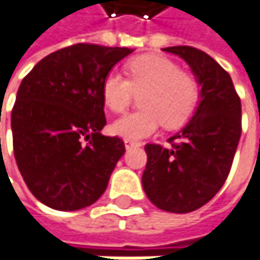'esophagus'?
I'll return each mask as SVG.
<instances>
[{
	"label": "esophagus",
	"mask_w": 260,
	"mask_h": 260,
	"mask_svg": "<svg viewBox=\"0 0 260 260\" xmlns=\"http://www.w3.org/2000/svg\"><path fill=\"white\" fill-rule=\"evenodd\" d=\"M124 144H125V148H127V150L135 148V147H139V145H141L139 142H136V141H130V139H125V141H124Z\"/></svg>",
	"instance_id": "esophagus-1"
}]
</instances>
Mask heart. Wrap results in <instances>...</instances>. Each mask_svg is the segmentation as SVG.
I'll list each match as a JSON object with an SVG mask.
<instances>
[{"instance_id":"heart-1","label":"heart","mask_w":260,"mask_h":260,"mask_svg":"<svg viewBox=\"0 0 260 260\" xmlns=\"http://www.w3.org/2000/svg\"><path fill=\"white\" fill-rule=\"evenodd\" d=\"M127 78L109 72L101 86L103 101L113 113H122L135 93H140L142 109L132 112L110 125V132L122 139L139 141L153 135L160 122L165 128L185 125L195 113L201 87L192 74L159 54H141L125 63Z\"/></svg>"}]
</instances>
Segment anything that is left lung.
Returning a JSON list of instances; mask_svg holds the SVG:
<instances>
[{
  "label": "left lung",
  "instance_id": "8db88e82",
  "mask_svg": "<svg viewBox=\"0 0 260 260\" xmlns=\"http://www.w3.org/2000/svg\"><path fill=\"white\" fill-rule=\"evenodd\" d=\"M191 66L201 86L192 119L168 139L170 147L147 144L142 186L162 210L188 213L222 188L241 138V100L233 81L209 54L194 47H168Z\"/></svg>",
  "mask_w": 260,
  "mask_h": 260
}]
</instances>
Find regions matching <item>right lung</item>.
Here are the masks:
<instances>
[{
  "mask_svg": "<svg viewBox=\"0 0 260 260\" xmlns=\"http://www.w3.org/2000/svg\"><path fill=\"white\" fill-rule=\"evenodd\" d=\"M133 50L75 44L44 57L22 80L12 109L19 173L41 203L78 210L104 194L125 153L106 125L103 80Z\"/></svg>",
  "mask_w": 260,
  "mask_h": 260,
  "instance_id": "1",
  "label": "right lung"
}]
</instances>
